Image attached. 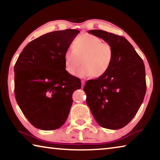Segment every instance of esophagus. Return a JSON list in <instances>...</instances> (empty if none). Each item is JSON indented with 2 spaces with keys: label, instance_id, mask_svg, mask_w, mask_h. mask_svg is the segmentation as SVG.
I'll use <instances>...</instances> for the list:
<instances>
[{
  "label": "esophagus",
  "instance_id": "1",
  "mask_svg": "<svg viewBox=\"0 0 160 160\" xmlns=\"http://www.w3.org/2000/svg\"><path fill=\"white\" fill-rule=\"evenodd\" d=\"M81 83H82V88H84V85H85V81H83V80H82V82H81Z\"/></svg>",
  "mask_w": 160,
  "mask_h": 160
}]
</instances>
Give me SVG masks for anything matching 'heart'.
Returning <instances> with one entry per match:
<instances>
[{"instance_id": "1", "label": "heart", "mask_w": 160, "mask_h": 160, "mask_svg": "<svg viewBox=\"0 0 160 160\" xmlns=\"http://www.w3.org/2000/svg\"><path fill=\"white\" fill-rule=\"evenodd\" d=\"M113 60L112 46L104 42L101 38L90 34H84L75 39L72 49L66 51L64 63L66 70L70 75L78 71L80 78H99L109 70Z\"/></svg>"}]
</instances>
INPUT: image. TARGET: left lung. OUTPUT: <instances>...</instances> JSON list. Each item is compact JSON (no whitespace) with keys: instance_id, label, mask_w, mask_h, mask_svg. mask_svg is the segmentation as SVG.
Instances as JSON below:
<instances>
[{"instance_id":"left-lung-1","label":"left lung","mask_w":160,"mask_h":160,"mask_svg":"<svg viewBox=\"0 0 160 160\" xmlns=\"http://www.w3.org/2000/svg\"><path fill=\"white\" fill-rule=\"evenodd\" d=\"M112 46V63L102 77L87 81L83 90L94 118L103 128H122L136 114L146 92L142 59L123 37L100 29L88 31Z\"/></svg>"}]
</instances>
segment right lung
<instances>
[{
    "label": "right lung",
    "instance_id": "1",
    "mask_svg": "<svg viewBox=\"0 0 160 160\" xmlns=\"http://www.w3.org/2000/svg\"><path fill=\"white\" fill-rule=\"evenodd\" d=\"M79 32L68 29L42 35L29 42L16 61V101L35 128L58 129L68 116L72 93L81 82L67 72L64 54Z\"/></svg>",
    "mask_w": 160,
    "mask_h": 160
}]
</instances>
